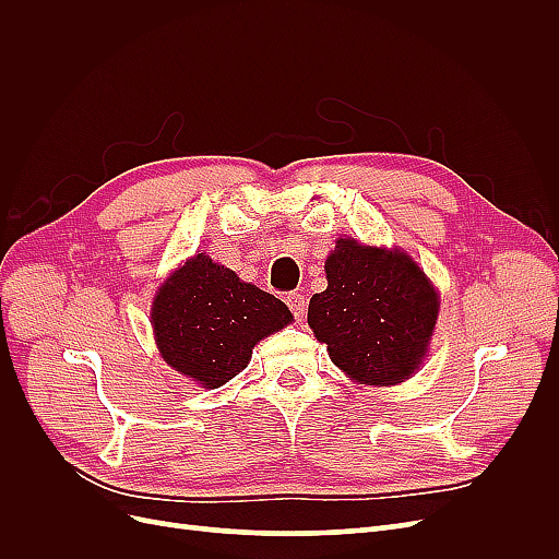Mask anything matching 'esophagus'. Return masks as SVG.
I'll return each mask as SVG.
<instances>
[{"label": "esophagus", "instance_id": "1", "mask_svg": "<svg viewBox=\"0 0 559 559\" xmlns=\"http://www.w3.org/2000/svg\"><path fill=\"white\" fill-rule=\"evenodd\" d=\"M286 306H289V310L294 312L296 319H302V317H306V310H308V298L298 294V292H294V294L286 296Z\"/></svg>", "mask_w": 559, "mask_h": 559}]
</instances>
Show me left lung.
<instances>
[{
    "label": "left lung",
    "mask_w": 559,
    "mask_h": 559,
    "mask_svg": "<svg viewBox=\"0 0 559 559\" xmlns=\"http://www.w3.org/2000/svg\"><path fill=\"white\" fill-rule=\"evenodd\" d=\"M326 292L314 294L308 324L331 361L359 384H396L413 376L438 317L433 286L403 251L335 242Z\"/></svg>",
    "instance_id": "8db88e82"
}]
</instances>
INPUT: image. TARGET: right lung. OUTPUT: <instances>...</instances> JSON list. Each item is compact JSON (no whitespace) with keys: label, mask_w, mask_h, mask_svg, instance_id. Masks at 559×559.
Returning a JSON list of instances; mask_svg holds the SVG:
<instances>
[{"label":"right lung","mask_w":559,"mask_h":559,"mask_svg":"<svg viewBox=\"0 0 559 559\" xmlns=\"http://www.w3.org/2000/svg\"><path fill=\"white\" fill-rule=\"evenodd\" d=\"M151 321L163 359L216 389L247 368L253 345L289 324L292 312L273 294L198 253L165 282Z\"/></svg>","instance_id":"right-lung-1"}]
</instances>
